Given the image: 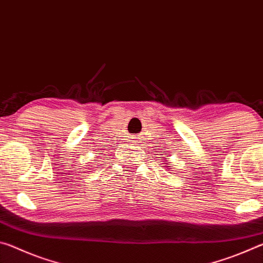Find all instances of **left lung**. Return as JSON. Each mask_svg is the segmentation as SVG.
Masks as SVG:
<instances>
[{"mask_svg": "<svg viewBox=\"0 0 263 263\" xmlns=\"http://www.w3.org/2000/svg\"><path fill=\"white\" fill-rule=\"evenodd\" d=\"M168 167H169V166H168Z\"/></svg>", "mask_w": 263, "mask_h": 263, "instance_id": "obj_1", "label": "left lung"}]
</instances>
